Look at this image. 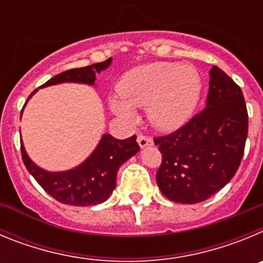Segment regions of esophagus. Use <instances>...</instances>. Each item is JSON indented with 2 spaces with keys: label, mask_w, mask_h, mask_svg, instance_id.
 <instances>
[{
  "label": "esophagus",
  "mask_w": 263,
  "mask_h": 263,
  "mask_svg": "<svg viewBox=\"0 0 263 263\" xmlns=\"http://www.w3.org/2000/svg\"><path fill=\"white\" fill-rule=\"evenodd\" d=\"M137 141H138V145L142 148L146 147V146L153 145V139L147 136H143V134H139V136L137 137Z\"/></svg>",
  "instance_id": "34e87169"
}]
</instances>
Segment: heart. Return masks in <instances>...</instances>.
I'll list each match as a JSON object with an SVG mask.
<instances>
[{
  "instance_id": "obj_1",
  "label": "heart",
  "mask_w": 263,
  "mask_h": 263,
  "mask_svg": "<svg viewBox=\"0 0 263 263\" xmlns=\"http://www.w3.org/2000/svg\"><path fill=\"white\" fill-rule=\"evenodd\" d=\"M201 90V76L192 64L147 63L125 72L118 81L120 95L111 97L109 105L125 121L136 118V108H146L155 129L171 132L190 120Z\"/></svg>"
}]
</instances>
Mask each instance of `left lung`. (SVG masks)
<instances>
[{
    "mask_svg": "<svg viewBox=\"0 0 263 263\" xmlns=\"http://www.w3.org/2000/svg\"><path fill=\"white\" fill-rule=\"evenodd\" d=\"M248 137L242 90L222 69L210 71L205 108L174 133L154 138L162 154L160 192L175 203L196 204L231 182Z\"/></svg>",
    "mask_w": 263,
    "mask_h": 263,
    "instance_id": "left-lung-1",
    "label": "left lung"
}]
</instances>
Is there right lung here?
<instances>
[{
	"instance_id": "add662e5",
	"label": "right lung",
	"mask_w": 263,
	"mask_h": 263,
	"mask_svg": "<svg viewBox=\"0 0 263 263\" xmlns=\"http://www.w3.org/2000/svg\"><path fill=\"white\" fill-rule=\"evenodd\" d=\"M110 63L111 58H109L105 62L96 63L92 66L68 69L53 76L41 88L62 83L95 85L96 73L108 68ZM36 90L38 89L30 95L29 99ZM136 139V136L126 139H117L110 134H103L99 145L83 163L60 173H51L34 163L27 155L23 143H21V153L27 171L50 196L68 205L88 206L104 203L110 196L116 188L118 168L139 152V146Z\"/></svg>"
}]
</instances>
